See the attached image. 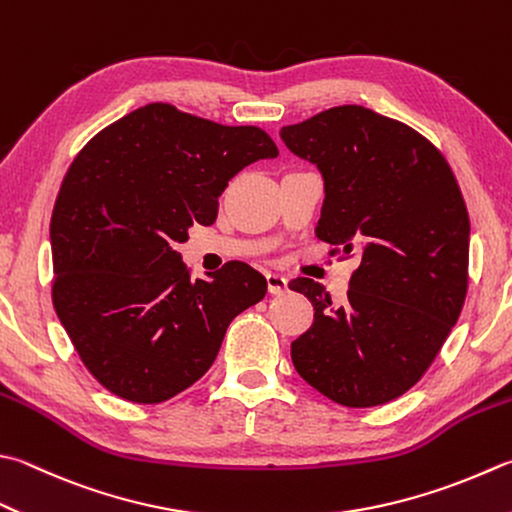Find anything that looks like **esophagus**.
Masks as SVG:
<instances>
[{"label":"esophagus","instance_id":"1","mask_svg":"<svg viewBox=\"0 0 512 512\" xmlns=\"http://www.w3.org/2000/svg\"><path fill=\"white\" fill-rule=\"evenodd\" d=\"M267 289L269 294H285L287 292V278L281 274H267Z\"/></svg>","mask_w":512,"mask_h":512}]
</instances>
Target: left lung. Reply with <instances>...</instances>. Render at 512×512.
Listing matches in <instances>:
<instances>
[{
	"label": "left lung",
	"instance_id": "left-lung-1",
	"mask_svg": "<svg viewBox=\"0 0 512 512\" xmlns=\"http://www.w3.org/2000/svg\"><path fill=\"white\" fill-rule=\"evenodd\" d=\"M281 138L323 176L316 236L332 256L359 258L341 307L312 278L289 283L314 305L294 368L345 408L383 406L426 374L464 307V196L435 144L365 106H334Z\"/></svg>",
	"mask_w": 512,
	"mask_h": 512
}]
</instances>
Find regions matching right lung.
Wrapping results in <instances>:
<instances>
[{
    "mask_svg": "<svg viewBox=\"0 0 512 512\" xmlns=\"http://www.w3.org/2000/svg\"><path fill=\"white\" fill-rule=\"evenodd\" d=\"M258 127H225L153 102L93 136L66 171L51 218L53 307L106 390L162 403L216 361L234 318L267 292L240 260L191 278L176 252L211 225L240 169L276 158Z\"/></svg>",
    "mask_w": 512,
    "mask_h": 512,
    "instance_id": "right-lung-1",
    "label": "right lung"
}]
</instances>
